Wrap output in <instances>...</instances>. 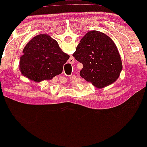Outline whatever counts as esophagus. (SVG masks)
Listing matches in <instances>:
<instances>
[{
	"label": "esophagus",
	"instance_id": "1",
	"mask_svg": "<svg viewBox=\"0 0 147 147\" xmlns=\"http://www.w3.org/2000/svg\"><path fill=\"white\" fill-rule=\"evenodd\" d=\"M70 60H72V63H74V62H75V59H72V58H71V59H70Z\"/></svg>",
	"mask_w": 147,
	"mask_h": 147
}]
</instances>
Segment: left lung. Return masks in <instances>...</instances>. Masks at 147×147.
<instances>
[{"mask_svg":"<svg viewBox=\"0 0 147 147\" xmlns=\"http://www.w3.org/2000/svg\"><path fill=\"white\" fill-rule=\"evenodd\" d=\"M72 55L83 64L81 77L97 88L113 84L122 70V60L114 41L106 34L96 30L84 35Z\"/></svg>","mask_w":147,"mask_h":147,"instance_id":"left-lung-1","label":"left lung"}]
</instances>
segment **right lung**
<instances>
[{"label": "right lung", "instance_id": "add662e5", "mask_svg": "<svg viewBox=\"0 0 147 147\" xmlns=\"http://www.w3.org/2000/svg\"><path fill=\"white\" fill-rule=\"evenodd\" d=\"M69 58L56 40L47 34H41L33 37L25 46L19 69L24 77L35 82L51 80L61 73Z\"/></svg>", "mask_w": 147, "mask_h": 147}]
</instances>
